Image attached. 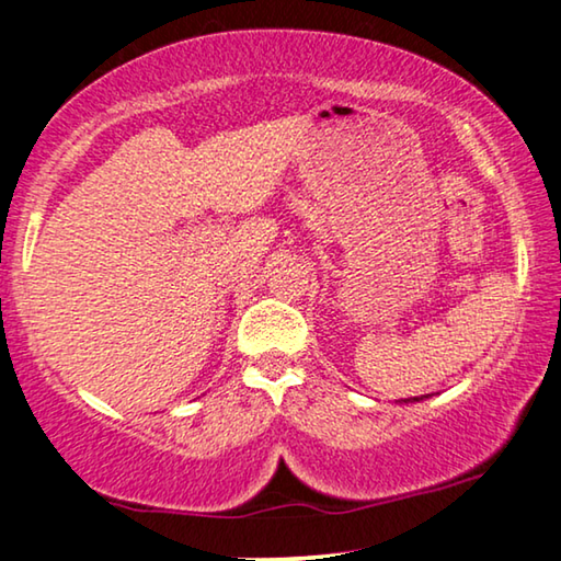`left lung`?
<instances>
[{"label":"left lung","instance_id":"left-lung-1","mask_svg":"<svg viewBox=\"0 0 561 561\" xmlns=\"http://www.w3.org/2000/svg\"><path fill=\"white\" fill-rule=\"evenodd\" d=\"M430 394H422V397H410V400H402V402H422V400H427Z\"/></svg>","mask_w":561,"mask_h":561}]
</instances>
